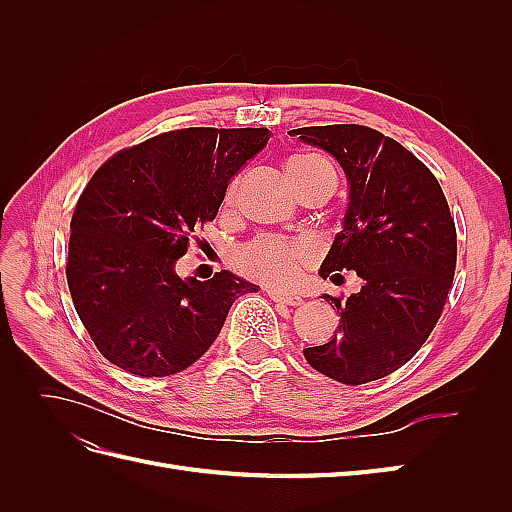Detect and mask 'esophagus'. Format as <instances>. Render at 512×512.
Wrapping results in <instances>:
<instances>
[{"label": "esophagus", "instance_id": "1", "mask_svg": "<svg viewBox=\"0 0 512 512\" xmlns=\"http://www.w3.org/2000/svg\"><path fill=\"white\" fill-rule=\"evenodd\" d=\"M269 299H273L275 303H284V305H301L303 299L299 294H286V292H277V290H267Z\"/></svg>", "mask_w": 512, "mask_h": 512}]
</instances>
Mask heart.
Segmentation results:
<instances>
[{
  "label": "heart",
  "instance_id": "heart-1",
  "mask_svg": "<svg viewBox=\"0 0 512 512\" xmlns=\"http://www.w3.org/2000/svg\"><path fill=\"white\" fill-rule=\"evenodd\" d=\"M288 175L292 177L297 190L301 192L307 185L322 179L335 181L333 164L318 156V153H299L290 158ZM241 179L235 177L226 188L224 205H232L237 200ZM316 260V247L307 241H286L280 237L262 235L243 243L232 252V267L241 275L252 277L273 288H292L299 284L303 271Z\"/></svg>",
  "mask_w": 512,
  "mask_h": 512
}]
</instances>
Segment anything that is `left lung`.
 <instances>
[{"label":"left lung","mask_w":512,"mask_h":512,"mask_svg":"<svg viewBox=\"0 0 512 512\" xmlns=\"http://www.w3.org/2000/svg\"><path fill=\"white\" fill-rule=\"evenodd\" d=\"M342 164L350 181L344 228L320 275L335 284L354 271L361 292L331 297L339 329L329 344L305 348L320 374L356 386L406 365L427 342L457 267V230L431 170L404 145L359 123L292 130Z\"/></svg>","instance_id":"left-lung-1"}]
</instances>
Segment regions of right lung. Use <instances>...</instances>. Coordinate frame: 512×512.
Returning a JSON list of instances; mask_svg holds the SVG:
<instances>
[{"instance_id": "1", "label": "right lung", "mask_w": 512, "mask_h": 512, "mask_svg": "<svg viewBox=\"0 0 512 512\" xmlns=\"http://www.w3.org/2000/svg\"><path fill=\"white\" fill-rule=\"evenodd\" d=\"M269 138L267 128L170 130L117 151L89 179L66 277L104 359L141 378L179 374L215 342L235 299L258 290L228 271L183 282L175 262Z\"/></svg>"}]
</instances>
